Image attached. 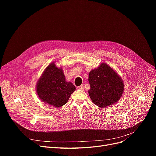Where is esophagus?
Masks as SVG:
<instances>
[{
    "label": "esophagus",
    "mask_w": 156,
    "mask_h": 156,
    "mask_svg": "<svg viewBox=\"0 0 156 156\" xmlns=\"http://www.w3.org/2000/svg\"><path fill=\"white\" fill-rule=\"evenodd\" d=\"M77 90H83L84 89V86L83 85H81V86H79V87H77Z\"/></svg>",
    "instance_id": "1"
}]
</instances>
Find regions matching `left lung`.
<instances>
[{
	"instance_id": "obj_1",
	"label": "left lung",
	"mask_w": 156,
	"mask_h": 156,
	"mask_svg": "<svg viewBox=\"0 0 156 156\" xmlns=\"http://www.w3.org/2000/svg\"><path fill=\"white\" fill-rule=\"evenodd\" d=\"M88 82L90 98L94 104L101 108L114 104L124 92L122 78L106 63H101L98 68L90 72Z\"/></svg>"
}]
</instances>
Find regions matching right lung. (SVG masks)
I'll list each match as a JSON object with an SVG mask.
<instances>
[{"label":"right lung","instance_id":"obj_1","mask_svg":"<svg viewBox=\"0 0 156 156\" xmlns=\"http://www.w3.org/2000/svg\"><path fill=\"white\" fill-rule=\"evenodd\" d=\"M75 90V87L66 81L62 69L56 67L55 62L45 68L36 85V92L40 100L55 107L65 105Z\"/></svg>","mask_w":156,"mask_h":156}]
</instances>
